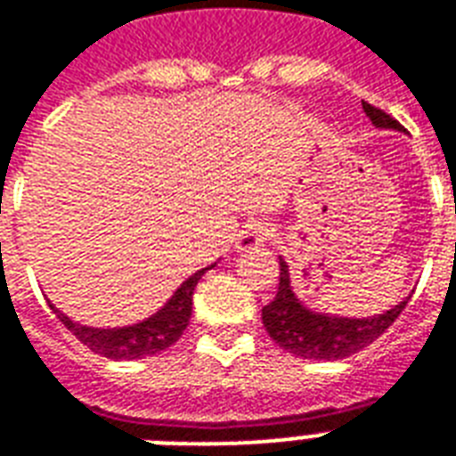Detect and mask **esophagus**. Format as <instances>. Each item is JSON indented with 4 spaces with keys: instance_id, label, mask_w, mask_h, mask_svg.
Instances as JSON below:
<instances>
[{
    "instance_id": "esophagus-1",
    "label": "esophagus",
    "mask_w": 456,
    "mask_h": 456,
    "mask_svg": "<svg viewBox=\"0 0 456 456\" xmlns=\"http://www.w3.org/2000/svg\"><path fill=\"white\" fill-rule=\"evenodd\" d=\"M273 236L274 232L270 224H265V222H256L251 227H246V232H241L239 241H236V251H258L260 246H265Z\"/></svg>"
}]
</instances>
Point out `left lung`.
Listing matches in <instances>:
<instances>
[{
	"instance_id": "obj_1",
	"label": "left lung",
	"mask_w": 456,
	"mask_h": 456,
	"mask_svg": "<svg viewBox=\"0 0 456 456\" xmlns=\"http://www.w3.org/2000/svg\"><path fill=\"white\" fill-rule=\"evenodd\" d=\"M363 112L378 128H395L402 131V124L392 119L390 114L382 112L373 104L363 102ZM406 297L390 311L373 315V318H339L328 313H315L305 308L291 291L289 265L280 258V284L277 297L263 308V325L267 335L282 349L294 356L313 361H337L346 359L352 354L361 352L363 346L375 342L378 337L397 321L399 313L409 304Z\"/></svg>"
}]
</instances>
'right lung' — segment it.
Listing matches in <instances>:
<instances>
[{"label":"right lung","mask_w":456,"mask_h":456,"mask_svg":"<svg viewBox=\"0 0 456 456\" xmlns=\"http://www.w3.org/2000/svg\"><path fill=\"white\" fill-rule=\"evenodd\" d=\"M215 267V265H210ZM210 267L198 270L196 274H191L189 280L174 291V297L159 308L155 315H151L148 321L138 322V325H128V328H114V330H97L86 328L81 322H74L71 318H66L64 313H59L54 305L52 311L57 313L59 321L64 322L66 330H71L78 342L88 346L90 352L107 356L114 361L126 359H143V356H152L169 349L179 337L183 335V330L191 321V308H193V289H196L198 280L203 277Z\"/></svg>","instance_id":"obj_1"}]
</instances>
